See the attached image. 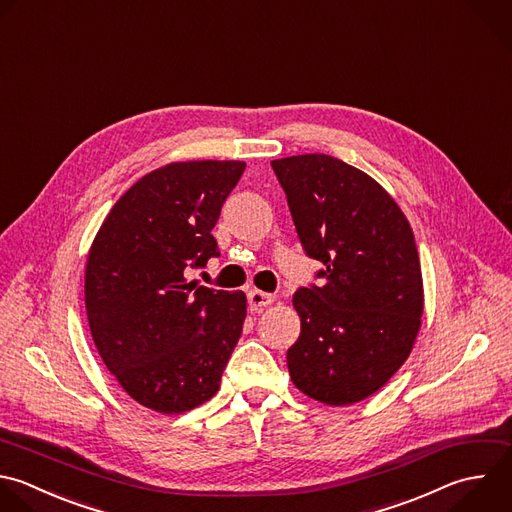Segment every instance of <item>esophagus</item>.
<instances>
[{"instance_id": "34e87169", "label": "esophagus", "mask_w": 512, "mask_h": 512, "mask_svg": "<svg viewBox=\"0 0 512 512\" xmlns=\"http://www.w3.org/2000/svg\"><path fill=\"white\" fill-rule=\"evenodd\" d=\"M274 300H276V296H272L268 292H262V290H250L248 292V306L254 312L262 310L264 306H270Z\"/></svg>"}]
</instances>
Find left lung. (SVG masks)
Returning a JSON list of instances; mask_svg holds the SVG:
<instances>
[{"label": "left lung", "mask_w": 512, "mask_h": 512, "mask_svg": "<svg viewBox=\"0 0 512 512\" xmlns=\"http://www.w3.org/2000/svg\"><path fill=\"white\" fill-rule=\"evenodd\" d=\"M270 164L298 238L326 278L292 298L300 336L286 354L290 378L318 402H360L406 362L422 324L412 228L374 178L338 158L302 154Z\"/></svg>", "instance_id": "1"}]
</instances>
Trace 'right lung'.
Returning a JSON list of instances; mask_svg holds the SVG:
<instances>
[{
    "instance_id": "obj_1",
    "label": "right lung",
    "mask_w": 512,
    "mask_h": 512,
    "mask_svg": "<svg viewBox=\"0 0 512 512\" xmlns=\"http://www.w3.org/2000/svg\"><path fill=\"white\" fill-rule=\"evenodd\" d=\"M244 168L192 160L152 170L114 204L90 246L84 298L94 344L150 410L182 414L210 400L242 334L246 294L186 274L218 254L212 230Z\"/></svg>"
}]
</instances>
